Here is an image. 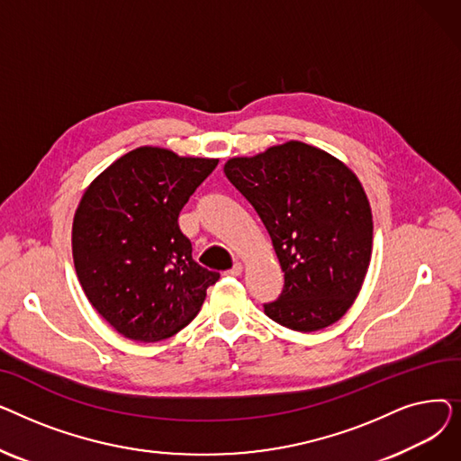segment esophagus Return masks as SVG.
<instances>
[{"label": "esophagus", "mask_w": 461, "mask_h": 461, "mask_svg": "<svg viewBox=\"0 0 461 461\" xmlns=\"http://www.w3.org/2000/svg\"><path fill=\"white\" fill-rule=\"evenodd\" d=\"M228 275H231V276L243 275V263H240V261H235V263H233V267L228 271Z\"/></svg>", "instance_id": "obj_1"}]
</instances>
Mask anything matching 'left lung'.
<instances>
[{
  "label": "left lung",
  "mask_w": 461,
  "mask_h": 461,
  "mask_svg": "<svg viewBox=\"0 0 461 461\" xmlns=\"http://www.w3.org/2000/svg\"><path fill=\"white\" fill-rule=\"evenodd\" d=\"M267 228L284 289L265 313L299 332L325 329L357 299L372 258V209L351 169L323 149L285 141L224 164Z\"/></svg>",
  "instance_id": "obj_1"
}]
</instances>
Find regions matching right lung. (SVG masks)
I'll return each instance as SVG.
<instances>
[{"label":"right lung","mask_w":461,"mask_h":461,"mask_svg":"<svg viewBox=\"0 0 461 461\" xmlns=\"http://www.w3.org/2000/svg\"><path fill=\"white\" fill-rule=\"evenodd\" d=\"M218 158L143 145L84 192L72 258L86 297L129 340L158 342L186 327L221 275L192 259L179 212Z\"/></svg>","instance_id":"add662e5"}]
</instances>
